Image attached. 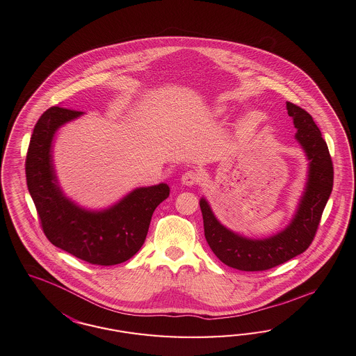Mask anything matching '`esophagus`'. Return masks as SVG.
<instances>
[{
  "instance_id": "obj_1",
  "label": "esophagus",
  "mask_w": 356,
  "mask_h": 356,
  "mask_svg": "<svg viewBox=\"0 0 356 356\" xmlns=\"http://www.w3.org/2000/svg\"><path fill=\"white\" fill-rule=\"evenodd\" d=\"M200 181V173L199 172L192 171V170H189V171L185 172L184 175L181 176V183L184 185H188V186H191V185H195L196 183H199Z\"/></svg>"
}]
</instances>
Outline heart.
Instances as JSON below:
<instances>
[{"label":"heart","mask_w":356,"mask_h":356,"mask_svg":"<svg viewBox=\"0 0 356 356\" xmlns=\"http://www.w3.org/2000/svg\"><path fill=\"white\" fill-rule=\"evenodd\" d=\"M221 113H222V110H221V108H220V107H216V108H214V110H213L214 115H220V114H221Z\"/></svg>","instance_id":"b5f03b06"}]
</instances>
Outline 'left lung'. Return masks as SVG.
Returning a JSON list of instances; mask_svg holds the SVG:
<instances>
[{
	"instance_id": "left-lung-1",
	"label": "left lung",
	"mask_w": 356,
	"mask_h": 356,
	"mask_svg": "<svg viewBox=\"0 0 356 356\" xmlns=\"http://www.w3.org/2000/svg\"><path fill=\"white\" fill-rule=\"evenodd\" d=\"M286 110L297 128L296 139L309 160L307 183L291 222L269 238H246L220 224L208 201L200 200L207 242L217 258L233 269L268 270L303 253L313 242L332 191V161L313 116L290 102H286Z\"/></svg>"
}]
</instances>
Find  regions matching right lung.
Returning a JSON list of instances; mask_svg holds the SVG:
<instances>
[{
	"label": "right lung",
	"instance_id": "obj_1",
	"mask_svg": "<svg viewBox=\"0 0 356 356\" xmlns=\"http://www.w3.org/2000/svg\"><path fill=\"white\" fill-rule=\"evenodd\" d=\"M81 115L82 111L54 106L38 119L25 161L29 193L43 233L54 246L92 265H118L142 248L152 214L170 196V186L161 183L136 188L99 212L67 199L58 185L51 147L58 128Z\"/></svg>",
	"mask_w": 356,
	"mask_h": 356
}]
</instances>
